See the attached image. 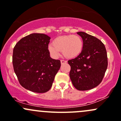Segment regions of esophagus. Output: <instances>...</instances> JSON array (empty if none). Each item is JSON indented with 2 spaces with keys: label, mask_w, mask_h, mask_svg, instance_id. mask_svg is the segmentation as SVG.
Wrapping results in <instances>:
<instances>
[{
  "label": "esophagus",
  "mask_w": 121,
  "mask_h": 121,
  "mask_svg": "<svg viewBox=\"0 0 121 121\" xmlns=\"http://www.w3.org/2000/svg\"><path fill=\"white\" fill-rule=\"evenodd\" d=\"M66 61H65V60H60V63H61V64L62 65H63V64H64V63H66Z\"/></svg>",
  "instance_id": "34e87169"
}]
</instances>
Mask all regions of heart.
<instances>
[{"label":"heart","mask_w":121,"mask_h":121,"mask_svg":"<svg viewBox=\"0 0 121 121\" xmlns=\"http://www.w3.org/2000/svg\"><path fill=\"white\" fill-rule=\"evenodd\" d=\"M82 39L79 35H69L57 37L48 45V50L50 55L57 58L59 55V51L67 59H73L81 54L83 49Z\"/></svg>","instance_id":"b5f03b06"}]
</instances>
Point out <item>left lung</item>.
I'll use <instances>...</instances> for the list:
<instances>
[{"label": "left lung", "instance_id": "obj_1", "mask_svg": "<svg viewBox=\"0 0 121 121\" xmlns=\"http://www.w3.org/2000/svg\"><path fill=\"white\" fill-rule=\"evenodd\" d=\"M77 34L82 39L84 45L80 55L68 60L71 66L70 78L77 89L87 91L102 82L107 68V51L104 44L96 37L84 32Z\"/></svg>", "mask_w": 121, "mask_h": 121}]
</instances>
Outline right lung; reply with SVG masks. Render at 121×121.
Listing matches in <instances>:
<instances>
[{"mask_svg":"<svg viewBox=\"0 0 121 121\" xmlns=\"http://www.w3.org/2000/svg\"><path fill=\"white\" fill-rule=\"evenodd\" d=\"M50 39L43 33H32L21 39L14 48V72L21 85L32 92L48 91L60 67V61L50 57Z\"/></svg>","mask_w":121,"mask_h":121,"instance_id":"1","label":"right lung"}]
</instances>
